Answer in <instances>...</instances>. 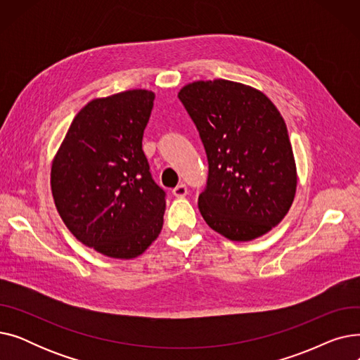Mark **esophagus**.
I'll use <instances>...</instances> for the list:
<instances>
[{"label": "esophagus", "instance_id": "obj_1", "mask_svg": "<svg viewBox=\"0 0 360 360\" xmlns=\"http://www.w3.org/2000/svg\"><path fill=\"white\" fill-rule=\"evenodd\" d=\"M172 194L176 197V198H184L186 194H188V188L185 184H181L178 186H175L172 190Z\"/></svg>", "mask_w": 360, "mask_h": 360}]
</instances>
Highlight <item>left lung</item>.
Masks as SVG:
<instances>
[{
  "mask_svg": "<svg viewBox=\"0 0 360 360\" xmlns=\"http://www.w3.org/2000/svg\"><path fill=\"white\" fill-rule=\"evenodd\" d=\"M178 98L209 160L198 209L213 231L247 242L270 232L295 200L297 172L286 122L261 90L231 80H198Z\"/></svg>",
  "mask_w": 360,
  "mask_h": 360,
  "instance_id": "1",
  "label": "left lung"
}]
</instances>
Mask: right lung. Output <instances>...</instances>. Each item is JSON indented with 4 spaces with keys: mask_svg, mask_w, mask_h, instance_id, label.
I'll use <instances>...</instances> for the list:
<instances>
[{
    "mask_svg": "<svg viewBox=\"0 0 360 360\" xmlns=\"http://www.w3.org/2000/svg\"><path fill=\"white\" fill-rule=\"evenodd\" d=\"M155 93L125 90L90 101L74 117L51 167V190L68 231L102 255L131 259L159 236L165 191L143 134Z\"/></svg>",
    "mask_w": 360,
    "mask_h": 360,
    "instance_id": "obj_1",
    "label": "right lung"
}]
</instances>
